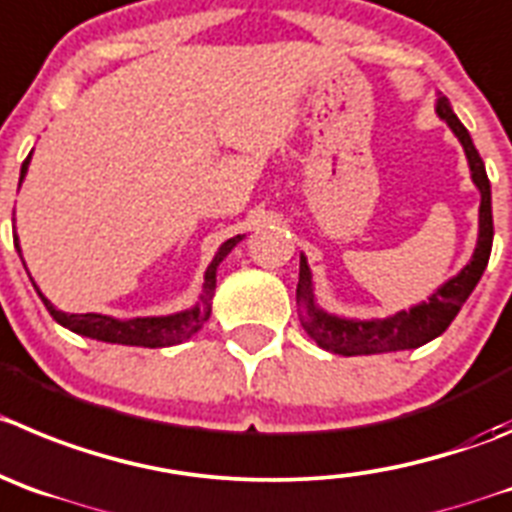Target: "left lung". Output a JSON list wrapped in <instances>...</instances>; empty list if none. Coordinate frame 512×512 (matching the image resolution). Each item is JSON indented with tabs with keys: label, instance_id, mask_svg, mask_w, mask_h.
<instances>
[{
	"label": "left lung",
	"instance_id": "8db88e82",
	"mask_svg": "<svg viewBox=\"0 0 512 512\" xmlns=\"http://www.w3.org/2000/svg\"><path fill=\"white\" fill-rule=\"evenodd\" d=\"M437 116L452 128L465 148L467 164H470L472 181L480 189V234H477V247L472 252V260L450 278L439 285L429 300L414 305L409 310L389 315V318H376V321H353V318H338V315L326 313L318 308L313 295V275L305 255H300V278L295 300L300 305V323L305 333L326 351L338 353V356H369V353H389V351H407V348H419L432 338L442 336L447 331L455 315L470 298L475 285L480 283L485 272L490 250H493V204H490V181H487L485 164L477 154L470 133L462 126L460 118L452 111L450 100L439 95L437 98Z\"/></svg>",
	"mask_w": 512,
	"mask_h": 512
}]
</instances>
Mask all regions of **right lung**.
<instances>
[{
    "mask_svg": "<svg viewBox=\"0 0 512 512\" xmlns=\"http://www.w3.org/2000/svg\"><path fill=\"white\" fill-rule=\"evenodd\" d=\"M32 154L27 156L25 164H22V171H19V184L25 179L27 166H30ZM242 240V234L232 237V240L224 242L222 247L214 255L212 265L207 267L204 272V285H202V295H199V303L189 310H181V313L174 315H159V318H128V321H118V318H111V315H100V313H62L57 310L45 295L40 293L42 303L45 308L50 310V315L55 318L60 326L70 328L73 333H80V336L95 338V341H105V343H121V346H143V348H164V346H174V343L186 341L191 338L204 323L209 321V315H212V295L214 288H217V267L229 252L234 250V245ZM14 247L19 250V242L14 237ZM19 257H22V250H19Z\"/></svg>",
    "mask_w": 512,
    "mask_h": 512,
    "instance_id": "add662e5",
    "label": "right lung"
}]
</instances>
